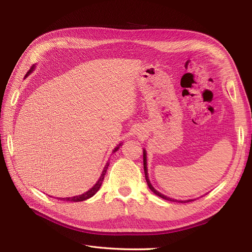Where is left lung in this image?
<instances>
[{"instance_id": "obj_1", "label": "left lung", "mask_w": 252, "mask_h": 252, "mask_svg": "<svg viewBox=\"0 0 252 252\" xmlns=\"http://www.w3.org/2000/svg\"><path fill=\"white\" fill-rule=\"evenodd\" d=\"M144 156H143V159H144V172H145V178H146V182H147V185H148V187L150 188V190L152 192H154L155 194H157V195H158L159 197H162V199H164V200H167V201H171V202H177V200H173V199H170V197H168V196H165L164 194H162V193H159L158 191H157V190L152 187V185L150 184V182H149V179H148V173H147V164H146V151L144 150V154H143ZM178 202H180V203H187V202H191V200H188V201H178Z\"/></svg>"}]
</instances>
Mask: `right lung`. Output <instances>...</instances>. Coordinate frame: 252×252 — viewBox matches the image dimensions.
<instances>
[{
    "label": "right lung",
    "mask_w": 252,
    "mask_h": 252,
    "mask_svg": "<svg viewBox=\"0 0 252 252\" xmlns=\"http://www.w3.org/2000/svg\"><path fill=\"white\" fill-rule=\"evenodd\" d=\"M32 69H33V66H32V68H30L29 71L26 73V77H27V75H28L30 72L32 71ZM118 149H119V146H118L117 148H114L113 152H116ZM108 166H109V163L106 164V166H105V168H104V170H103V173H102V175H101L100 180L97 181L96 184H95L93 188H91V189L89 190V191H87V192H85V193H83V194H81V195H78V196H73V197H64V199H61V197H60V200L70 201V202H81V201H85V200L89 199V197L94 195V194L97 192V190L100 189L101 185H102V183H103V181H104V177H105V174H106V171H107Z\"/></svg>",
    "instance_id": "obj_1"
}]
</instances>
